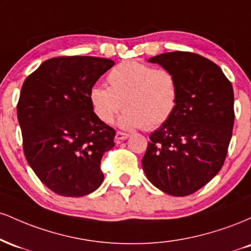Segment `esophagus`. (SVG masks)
I'll use <instances>...</instances> for the list:
<instances>
[{"mask_svg":"<svg viewBox=\"0 0 251 251\" xmlns=\"http://www.w3.org/2000/svg\"><path fill=\"white\" fill-rule=\"evenodd\" d=\"M129 137L128 133H126V132H122V131H118L116 133V142L119 143L122 142V140H125L127 139V138Z\"/></svg>","mask_w":251,"mask_h":251,"instance_id":"1","label":"esophagus"}]
</instances>
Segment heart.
Returning a JSON list of instances; mask_svg holds the SVG:
<instances>
[{
    "label": "heart",
    "instance_id": "1",
    "mask_svg": "<svg viewBox=\"0 0 251 251\" xmlns=\"http://www.w3.org/2000/svg\"><path fill=\"white\" fill-rule=\"evenodd\" d=\"M109 88L96 85L89 89L94 114L111 124L123 107L119 125L125 128L154 129L168 123L179 102V85L168 68L128 60L112 68L107 75Z\"/></svg>",
    "mask_w": 251,
    "mask_h": 251
}]
</instances>
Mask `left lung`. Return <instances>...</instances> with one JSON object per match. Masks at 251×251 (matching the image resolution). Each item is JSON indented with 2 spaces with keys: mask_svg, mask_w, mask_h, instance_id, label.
Instances as JSON below:
<instances>
[{
  "mask_svg": "<svg viewBox=\"0 0 251 251\" xmlns=\"http://www.w3.org/2000/svg\"><path fill=\"white\" fill-rule=\"evenodd\" d=\"M176 74L179 102L150 135L142 160L148 179L165 194L188 196L220 172L234 127V91L216 63L190 51L149 60Z\"/></svg>",
  "mask_w": 251,
  "mask_h": 251,
  "instance_id": "left-lung-1",
  "label": "left lung"
}]
</instances>
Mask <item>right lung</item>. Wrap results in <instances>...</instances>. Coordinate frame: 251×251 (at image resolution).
Here are the masks:
<instances>
[{
    "mask_svg": "<svg viewBox=\"0 0 251 251\" xmlns=\"http://www.w3.org/2000/svg\"><path fill=\"white\" fill-rule=\"evenodd\" d=\"M113 65L103 57L57 56L22 85L17 119L25 159L57 195L81 197L101 185V158L116 131L94 114L89 89Z\"/></svg>",
    "mask_w": 251,
    "mask_h": 251,
    "instance_id": "obj_1",
    "label": "right lung"
}]
</instances>
